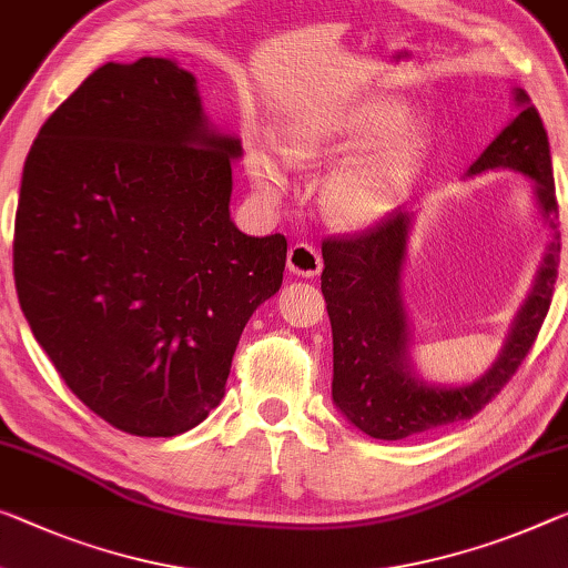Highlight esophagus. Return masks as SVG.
<instances>
[{"label":"esophagus","instance_id":"1","mask_svg":"<svg viewBox=\"0 0 568 568\" xmlns=\"http://www.w3.org/2000/svg\"><path fill=\"white\" fill-rule=\"evenodd\" d=\"M286 266H290V272L296 276L314 278L322 272V258L317 254V248H312L310 243H294L290 254H286Z\"/></svg>","mask_w":568,"mask_h":568}]
</instances>
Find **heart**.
<instances>
[{
	"label": "heart",
	"mask_w": 568,
	"mask_h": 568,
	"mask_svg": "<svg viewBox=\"0 0 568 568\" xmlns=\"http://www.w3.org/2000/svg\"><path fill=\"white\" fill-rule=\"evenodd\" d=\"M412 106L396 95L361 99L296 113L286 126L284 154L296 164L343 162L322 182V211L339 229H368L396 203L432 150V129L405 121ZM248 178L256 193L276 203L290 187V168L274 146L248 154Z\"/></svg>",
	"instance_id": "b5f03b06"
}]
</instances>
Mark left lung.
<instances>
[{"label":"left lung","mask_w":568,"mask_h":568,"mask_svg":"<svg viewBox=\"0 0 568 568\" xmlns=\"http://www.w3.org/2000/svg\"><path fill=\"white\" fill-rule=\"evenodd\" d=\"M516 101L518 116L477 156L467 174L487 170L526 174L536 182L538 207L554 233L534 292L513 322L500 357L483 378L455 388L432 386L416 378L408 365L400 266L412 215L388 213L368 231L322 241V294L333 325V400L347 422L373 439H406L483 412L526 361L551 307L561 261L551 150L528 93L516 89Z\"/></svg>","instance_id":"obj_1"}]
</instances>
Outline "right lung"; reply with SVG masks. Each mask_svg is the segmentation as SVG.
Masks as SVG:
<instances>
[{"mask_svg":"<svg viewBox=\"0 0 568 568\" xmlns=\"http://www.w3.org/2000/svg\"><path fill=\"white\" fill-rule=\"evenodd\" d=\"M241 142L168 58L106 63L50 113L14 217L20 307L60 378L113 429L174 436L221 404L286 239L231 221Z\"/></svg>","mask_w":568,"mask_h":568,"instance_id":"1","label":"right lung"}]
</instances>
